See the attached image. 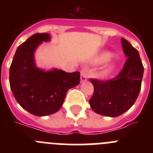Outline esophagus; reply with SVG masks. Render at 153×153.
Returning a JSON list of instances; mask_svg holds the SVG:
<instances>
[{"label":"esophagus","mask_w":153,"mask_h":153,"mask_svg":"<svg viewBox=\"0 0 153 153\" xmlns=\"http://www.w3.org/2000/svg\"><path fill=\"white\" fill-rule=\"evenodd\" d=\"M89 71L87 69L83 68L81 70V75H80V83H84L85 81L87 80V76H88Z\"/></svg>","instance_id":"1"}]
</instances>
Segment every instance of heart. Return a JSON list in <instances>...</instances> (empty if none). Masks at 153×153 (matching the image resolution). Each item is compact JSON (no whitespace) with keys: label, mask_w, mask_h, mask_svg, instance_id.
<instances>
[{"label":"heart","mask_w":153,"mask_h":153,"mask_svg":"<svg viewBox=\"0 0 153 153\" xmlns=\"http://www.w3.org/2000/svg\"><path fill=\"white\" fill-rule=\"evenodd\" d=\"M113 56V53L109 51H104V52L101 53L100 54L98 55L94 60V63L96 64H102V63H106L110 58ZM115 69V64L111 63L108 64L103 70L102 71V76H107L109 74H111Z\"/></svg>","instance_id":"obj_1"}]
</instances>
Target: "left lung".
<instances>
[{
  "label": "left lung",
  "instance_id": "8db88e82",
  "mask_svg": "<svg viewBox=\"0 0 153 153\" xmlns=\"http://www.w3.org/2000/svg\"><path fill=\"white\" fill-rule=\"evenodd\" d=\"M127 60L121 72L107 81L90 79L94 93L90 100V107L100 115L117 117L134 104L141 90L144 68L140 54L126 39H121Z\"/></svg>",
  "mask_w": 153,
  "mask_h": 153
}]
</instances>
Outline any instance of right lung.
I'll return each mask as SVG.
<instances>
[{"instance_id": "obj_1", "label": "right lung", "mask_w": 153, "mask_h": 153, "mask_svg": "<svg viewBox=\"0 0 153 153\" xmlns=\"http://www.w3.org/2000/svg\"><path fill=\"white\" fill-rule=\"evenodd\" d=\"M51 35L35 33L17 47L10 67V86L21 107L31 114L44 117L61 108L69 89L79 83L78 71L67 73L61 70H42L35 63L34 53Z\"/></svg>"}]
</instances>
